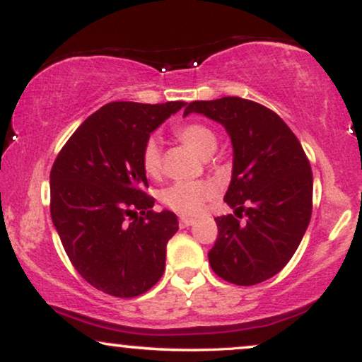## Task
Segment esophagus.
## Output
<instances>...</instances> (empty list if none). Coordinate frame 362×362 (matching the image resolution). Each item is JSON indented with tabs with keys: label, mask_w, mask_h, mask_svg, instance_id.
I'll use <instances>...</instances> for the list:
<instances>
[{
	"label": "esophagus",
	"mask_w": 362,
	"mask_h": 362,
	"mask_svg": "<svg viewBox=\"0 0 362 362\" xmlns=\"http://www.w3.org/2000/svg\"><path fill=\"white\" fill-rule=\"evenodd\" d=\"M194 224V219H191V217H180V226L181 227H189V226H192Z\"/></svg>",
	"instance_id": "1"
}]
</instances>
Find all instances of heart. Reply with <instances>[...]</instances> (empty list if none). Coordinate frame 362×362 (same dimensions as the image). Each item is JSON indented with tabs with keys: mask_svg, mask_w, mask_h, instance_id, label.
<instances>
[{
	"mask_svg": "<svg viewBox=\"0 0 362 362\" xmlns=\"http://www.w3.org/2000/svg\"><path fill=\"white\" fill-rule=\"evenodd\" d=\"M176 136L191 146L201 156H211L217 150V135L204 123H185L177 127ZM141 166L148 176H158L161 171V143L156 136H150L141 150ZM216 194V185L212 181H177L161 191V201L170 209L186 216H197L204 209V204Z\"/></svg>",
	"mask_w": 362,
	"mask_h": 362,
	"instance_id": "1",
	"label": "heart"
}]
</instances>
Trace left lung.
I'll return each mask as SVG.
<instances>
[{
	"instance_id": "obj_1",
	"label": "left lung",
	"mask_w": 362,
	"mask_h": 362,
	"mask_svg": "<svg viewBox=\"0 0 362 362\" xmlns=\"http://www.w3.org/2000/svg\"><path fill=\"white\" fill-rule=\"evenodd\" d=\"M221 123L234 148L224 201L234 214L216 217L211 269L222 280L250 286L279 274L303 239L313 209V175L298 138L260 103L240 97L196 100L185 115ZM246 216L245 221L240 219Z\"/></svg>"
}]
</instances>
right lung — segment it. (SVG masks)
I'll use <instances>...</instances> for the list:
<instances>
[{"mask_svg": "<svg viewBox=\"0 0 362 362\" xmlns=\"http://www.w3.org/2000/svg\"><path fill=\"white\" fill-rule=\"evenodd\" d=\"M186 102H112L74 132L51 170V217L64 250L86 281L118 298L161 279L171 211L155 212L141 150L150 133Z\"/></svg>", "mask_w": 362, "mask_h": 362, "instance_id": "right-lung-1", "label": "right lung"}]
</instances>
